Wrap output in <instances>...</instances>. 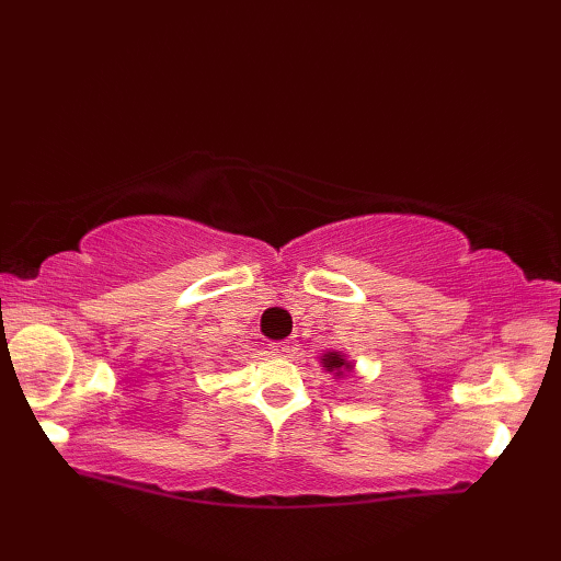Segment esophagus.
<instances>
[{
    "mask_svg": "<svg viewBox=\"0 0 561 561\" xmlns=\"http://www.w3.org/2000/svg\"><path fill=\"white\" fill-rule=\"evenodd\" d=\"M270 352L284 356V354L289 352V344H287V342H270Z\"/></svg>",
    "mask_w": 561,
    "mask_h": 561,
    "instance_id": "34e87169",
    "label": "esophagus"
}]
</instances>
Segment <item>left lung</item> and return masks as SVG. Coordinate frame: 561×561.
Masks as SVG:
<instances>
[{"label": "left lung", "instance_id": "8db88e82", "mask_svg": "<svg viewBox=\"0 0 561 561\" xmlns=\"http://www.w3.org/2000/svg\"><path fill=\"white\" fill-rule=\"evenodd\" d=\"M323 364H325L328 371H337V376H342L344 371H352V364L344 362V359H342V354H337V352H330V354H325Z\"/></svg>", "mask_w": 561, "mask_h": 561}]
</instances>
